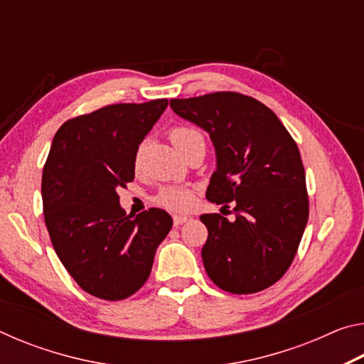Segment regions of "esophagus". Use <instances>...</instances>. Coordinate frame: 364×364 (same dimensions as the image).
Segmentation results:
<instances>
[{
  "label": "esophagus",
  "instance_id": "1",
  "mask_svg": "<svg viewBox=\"0 0 364 364\" xmlns=\"http://www.w3.org/2000/svg\"><path fill=\"white\" fill-rule=\"evenodd\" d=\"M191 217H186V215H175L173 217V223L175 226H180L183 223H186V221H189Z\"/></svg>",
  "mask_w": 364,
  "mask_h": 364
}]
</instances>
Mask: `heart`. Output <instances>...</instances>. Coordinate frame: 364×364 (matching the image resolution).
<instances>
[{"mask_svg": "<svg viewBox=\"0 0 364 364\" xmlns=\"http://www.w3.org/2000/svg\"><path fill=\"white\" fill-rule=\"evenodd\" d=\"M202 134L191 127H175L170 130V139L178 151H183L194 139L200 138ZM139 160V152L136 154V162ZM156 202L159 205L168 208L171 212H186L194 204V191L183 186H168L164 188L156 196Z\"/></svg>", "mask_w": 364, "mask_h": 364, "instance_id": "b5f03b06", "label": "heart"}]
</instances>
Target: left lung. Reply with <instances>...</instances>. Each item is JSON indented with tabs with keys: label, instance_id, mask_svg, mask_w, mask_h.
Returning a JSON list of instances; mask_svg holds the SVG:
<instances>
[{
	"label": "left lung",
	"instance_id": "1",
	"mask_svg": "<svg viewBox=\"0 0 364 364\" xmlns=\"http://www.w3.org/2000/svg\"><path fill=\"white\" fill-rule=\"evenodd\" d=\"M176 115L208 133L217 170L207 199L234 205V221L205 213L202 262L215 284L254 294L282 278L308 221L305 170L299 147L268 109L239 93L171 100Z\"/></svg>",
	"mask_w": 364,
	"mask_h": 364
}]
</instances>
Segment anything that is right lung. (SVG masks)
I'll return each instance as SVG.
<instances>
[{
	"instance_id": "1",
	"label": "right lung",
	"mask_w": 364,
	"mask_h": 364,
	"mask_svg": "<svg viewBox=\"0 0 364 364\" xmlns=\"http://www.w3.org/2000/svg\"><path fill=\"white\" fill-rule=\"evenodd\" d=\"M167 106H106L67 120L53 138L41 178L45 223L60 263L95 297L136 292L173 225L162 208L127 215L117 194L133 181L138 147Z\"/></svg>"
}]
</instances>
